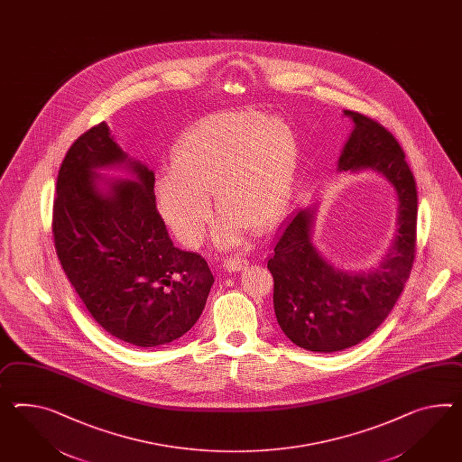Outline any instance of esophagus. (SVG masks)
Here are the masks:
<instances>
[{"instance_id":"1","label":"esophagus","mask_w":462,"mask_h":462,"mask_svg":"<svg viewBox=\"0 0 462 462\" xmlns=\"http://www.w3.org/2000/svg\"><path fill=\"white\" fill-rule=\"evenodd\" d=\"M249 261L243 256H231L225 261V268L229 273L243 272L248 266Z\"/></svg>"}]
</instances>
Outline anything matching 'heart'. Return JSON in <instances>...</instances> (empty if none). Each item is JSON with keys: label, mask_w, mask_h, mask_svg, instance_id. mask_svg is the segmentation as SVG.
<instances>
[{"label": "heart", "mask_w": 462, "mask_h": 462, "mask_svg": "<svg viewBox=\"0 0 462 462\" xmlns=\"http://www.w3.org/2000/svg\"><path fill=\"white\" fill-rule=\"evenodd\" d=\"M171 164L155 178L157 208L171 231L196 248L213 216V192L223 213L214 243L235 246L246 227L264 233L283 217L295 179V134L256 112L216 114L179 135Z\"/></svg>", "instance_id": "heart-1"}]
</instances>
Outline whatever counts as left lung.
Listing matches in <instances>:
<instances>
[{
    "instance_id": "left-lung-1",
    "label": "left lung",
    "mask_w": 462,
    "mask_h": 462,
    "mask_svg": "<svg viewBox=\"0 0 462 462\" xmlns=\"http://www.w3.org/2000/svg\"><path fill=\"white\" fill-rule=\"evenodd\" d=\"M343 116L354 129L337 171H372L385 179L397 198V219L391 248L367 272L343 270L319 251L313 233L317 204L296 209L280 227L268 258L274 315L291 342L321 354L350 348L377 330L414 263L417 189L402 149L379 122L352 110H343Z\"/></svg>"
}]
</instances>
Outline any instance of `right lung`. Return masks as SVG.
Returning <instances> with one entry per match:
<instances>
[{"label":"right lung","instance_id":"add662e5","mask_svg":"<svg viewBox=\"0 0 462 462\" xmlns=\"http://www.w3.org/2000/svg\"><path fill=\"white\" fill-rule=\"evenodd\" d=\"M112 166L133 178L99 174ZM154 182V171L122 151L102 122L69 149L53 202L63 272L95 321L135 346L166 345L188 333L214 283L206 260L169 237Z\"/></svg>","mask_w":462,"mask_h":462}]
</instances>
